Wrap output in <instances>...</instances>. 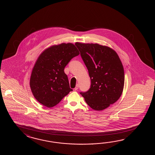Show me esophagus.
<instances>
[{
  "label": "esophagus",
  "mask_w": 155,
  "mask_h": 155,
  "mask_svg": "<svg viewBox=\"0 0 155 155\" xmlns=\"http://www.w3.org/2000/svg\"><path fill=\"white\" fill-rule=\"evenodd\" d=\"M79 89V85L78 84H76V86L75 87V90H77L78 89Z\"/></svg>",
  "instance_id": "esophagus-1"
}]
</instances>
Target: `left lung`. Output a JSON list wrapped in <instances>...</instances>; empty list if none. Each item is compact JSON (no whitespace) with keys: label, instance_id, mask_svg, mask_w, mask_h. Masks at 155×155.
I'll list each match as a JSON object with an SVG mask.
<instances>
[{"label":"left lung","instance_id":"left-lung-1","mask_svg":"<svg viewBox=\"0 0 155 155\" xmlns=\"http://www.w3.org/2000/svg\"><path fill=\"white\" fill-rule=\"evenodd\" d=\"M75 44L91 79L90 89L80 94L91 108L103 110L122 94L125 82L122 63L115 51L109 46L78 42Z\"/></svg>","mask_w":155,"mask_h":155}]
</instances>
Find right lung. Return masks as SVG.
<instances>
[{"label": "right lung", "instance_id": "obj_1", "mask_svg": "<svg viewBox=\"0 0 155 155\" xmlns=\"http://www.w3.org/2000/svg\"><path fill=\"white\" fill-rule=\"evenodd\" d=\"M79 51L72 43H61L44 50L33 67L30 86L36 100L47 107L59 104L70 89L64 68Z\"/></svg>", "mask_w": 155, "mask_h": 155}]
</instances>
